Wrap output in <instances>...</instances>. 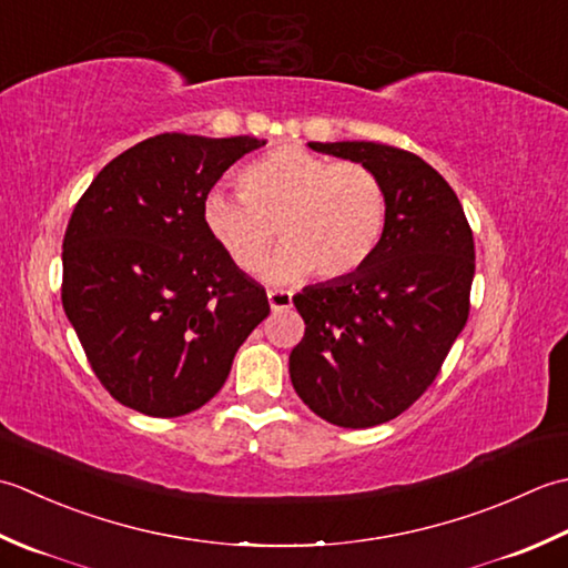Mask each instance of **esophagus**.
Instances as JSON below:
<instances>
[{"label":"esophagus","mask_w":568,"mask_h":568,"mask_svg":"<svg viewBox=\"0 0 568 568\" xmlns=\"http://www.w3.org/2000/svg\"><path fill=\"white\" fill-rule=\"evenodd\" d=\"M267 298H270V306L274 311L292 308V292H284V288H274V292L267 294Z\"/></svg>","instance_id":"obj_1"}]
</instances>
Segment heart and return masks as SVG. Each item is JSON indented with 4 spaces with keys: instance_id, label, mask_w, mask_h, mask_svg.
Here are the masks:
<instances>
[{
    "instance_id": "obj_1",
    "label": "heart",
    "mask_w": 568,
    "mask_h": 568,
    "mask_svg": "<svg viewBox=\"0 0 568 568\" xmlns=\"http://www.w3.org/2000/svg\"><path fill=\"white\" fill-rule=\"evenodd\" d=\"M242 193L213 189L203 223L215 245L242 272L264 267L267 280L294 284L316 272L343 280L373 260L389 220V193L377 173L355 164L280 146L240 171Z\"/></svg>"
}]
</instances>
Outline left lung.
I'll return each instance as SVG.
<instances>
[{
	"label": "left lung",
	"mask_w": 568,
	"mask_h": 568,
	"mask_svg": "<svg viewBox=\"0 0 568 568\" xmlns=\"http://www.w3.org/2000/svg\"><path fill=\"white\" fill-rule=\"evenodd\" d=\"M385 181L389 220L365 267L294 296L306 323L288 375L306 407L343 429L395 419L432 387L468 321L476 245L446 179L375 142L308 144Z\"/></svg>",
	"instance_id": "obj_1"
}]
</instances>
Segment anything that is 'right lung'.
Returning <instances> with one entry per match:
<instances>
[{
    "instance_id": "1",
    "label": "right lung",
    "mask_w": 568,
    "mask_h": 568,
    "mask_svg": "<svg viewBox=\"0 0 568 568\" xmlns=\"http://www.w3.org/2000/svg\"><path fill=\"white\" fill-rule=\"evenodd\" d=\"M254 136L166 132L126 149L80 195L61 301L92 373L159 419L203 407L270 316L267 292L207 235L203 201Z\"/></svg>"
}]
</instances>
